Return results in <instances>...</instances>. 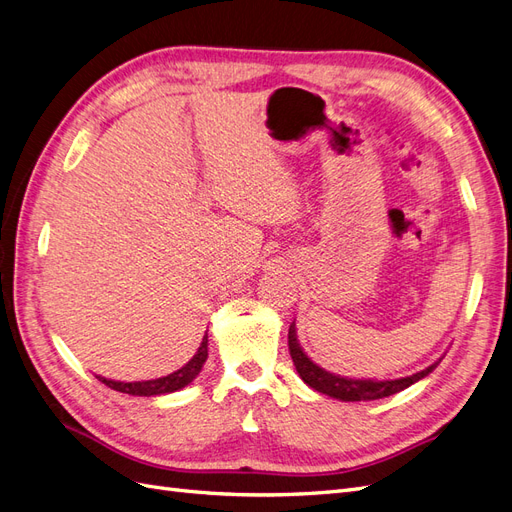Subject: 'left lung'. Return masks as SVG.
Masks as SVG:
<instances>
[{
	"label": "left lung",
	"instance_id": "1",
	"mask_svg": "<svg viewBox=\"0 0 512 512\" xmlns=\"http://www.w3.org/2000/svg\"><path fill=\"white\" fill-rule=\"evenodd\" d=\"M288 348H290L292 363H294V367H297L301 380L307 386H312V389L318 393H324V395L342 399V401H374V399L395 395L399 391L408 389L410 384L425 378L427 374H431V371L438 367V363H433L427 369L418 371V374L397 378V380H350V378L335 376V374H329V371H324L322 367H318L314 361L307 359V354L303 352V348L297 342V329H294V322L288 329Z\"/></svg>",
	"mask_w": 512,
	"mask_h": 512
}]
</instances>
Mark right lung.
Instances as JSON below:
<instances>
[{"label":"right lung","mask_w":512,"mask_h":512,"mask_svg":"<svg viewBox=\"0 0 512 512\" xmlns=\"http://www.w3.org/2000/svg\"><path fill=\"white\" fill-rule=\"evenodd\" d=\"M209 337L205 333L203 342H200V348L198 352L192 356V359L185 363L181 369L173 371V374H168L164 378H156V380H143V382H115V380H106V378H100L98 380L102 384H106L108 389L113 391H119V393H128V395H138V397H151V395H164V393H175L179 389H183V386H188L198 374L200 369H203L205 361H207V344Z\"/></svg>","instance_id":"obj_1"}]
</instances>
